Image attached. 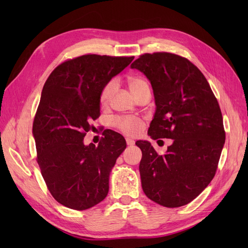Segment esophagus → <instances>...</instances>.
<instances>
[{
	"mask_svg": "<svg viewBox=\"0 0 248 248\" xmlns=\"http://www.w3.org/2000/svg\"><path fill=\"white\" fill-rule=\"evenodd\" d=\"M126 144L128 146H132V145H134V140L131 139H126Z\"/></svg>",
	"mask_w": 248,
	"mask_h": 248,
	"instance_id": "34e87169",
	"label": "esophagus"
}]
</instances>
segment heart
<instances>
[{
  "label": "heart",
  "mask_w": 248,
  "mask_h": 248,
  "mask_svg": "<svg viewBox=\"0 0 248 248\" xmlns=\"http://www.w3.org/2000/svg\"><path fill=\"white\" fill-rule=\"evenodd\" d=\"M127 82H128V88L130 90V92L132 93V95L134 96V98L144 91L150 90L149 82L144 78L131 77L128 78ZM115 87H116V81L114 79L108 81L107 84L102 87L100 96H99L101 106L104 107L108 103L110 96L115 90ZM112 125H114L120 131H122L124 134H126V136L136 137L140 132L142 127H144V122H142V120L139 118L125 117V118H115L112 120Z\"/></svg>",
  "instance_id": "b5f03b06"
}]
</instances>
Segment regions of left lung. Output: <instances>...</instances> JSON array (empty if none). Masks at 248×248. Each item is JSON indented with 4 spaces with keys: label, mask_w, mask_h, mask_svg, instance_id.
Wrapping results in <instances>:
<instances>
[{
    "label": "left lung",
    "mask_w": 248,
    "mask_h": 248,
    "mask_svg": "<svg viewBox=\"0 0 248 248\" xmlns=\"http://www.w3.org/2000/svg\"><path fill=\"white\" fill-rule=\"evenodd\" d=\"M130 67L144 73L153 88L156 110L148 134L172 140L163 155L147 140L136 142L142 154V190L161 206H184L209 185L218 166L226 140L218 101L204 74L181 56L144 54Z\"/></svg>",
    "instance_id": "left-lung-1"
}]
</instances>
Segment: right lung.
<instances>
[{
	"mask_svg": "<svg viewBox=\"0 0 248 248\" xmlns=\"http://www.w3.org/2000/svg\"><path fill=\"white\" fill-rule=\"evenodd\" d=\"M134 57L84 55L57 66L43 86L33 122L37 162L51 196L63 206L86 210L106 199L109 172L126 148L108 130L98 146L84 138L100 116L102 87Z\"/></svg>",
	"mask_w": 248,
	"mask_h": 248,
	"instance_id": "add662e5",
	"label": "right lung"
}]
</instances>
